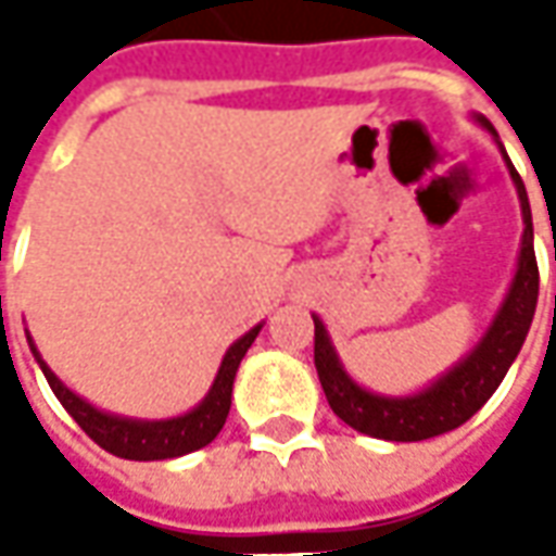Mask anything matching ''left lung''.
Returning <instances> with one entry per match:
<instances>
[{
    "label": "left lung",
    "instance_id": "left-lung-1",
    "mask_svg": "<svg viewBox=\"0 0 556 556\" xmlns=\"http://www.w3.org/2000/svg\"><path fill=\"white\" fill-rule=\"evenodd\" d=\"M477 123L485 126L498 141L495 126L482 114H477ZM498 148H502V141H498ZM504 161L510 169V179L517 185V198H520V210H523V247H520L517 275L510 281L502 309L492 318L480 343L464 355L455 368L442 374L437 383H430L427 390L415 395H380L358 387L353 377L343 371L321 318L312 315V321H315V371L321 380V390L328 395L333 415L358 433L390 439V442H420V439L442 437L480 412L489 402V395L498 390L504 374L520 353L529 325H532V315H535V303H539V263H535V247H532V210H529V198H526V185L507 154H504Z\"/></svg>",
    "mask_w": 556,
    "mask_h": 556
}]
</instances>
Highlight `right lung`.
Instances as JSON below:
<instances>
[{
  "label": "right lung",
  "instance_id": "right-lung-1",
  "mask_svg": "<svg viewBox=\"0 0 556 556\" xmlns=\"http://www.w3.org/2000/svg\"><path fill=\"white\" fill-rule=\"evenodd\" d=\"M263 325L250 328V331L235 340L225 353L219 374L210 387V393L203 395V402L198 408H191L182 417H169V420H136V417H119L108 415V412H98L96 405H89L86 399H79L74 390H67L54 371L39 358L36 346L30 340V350L39 362V368L46 374L52 393L58 395V402L67 408V415L74 417L76 424L86 430V437L96 439L98 445L111 455L126 460H163V458H179L188 452H198L203 445H210L213 439L219 437L228 408H231V387H235V374L241 358L250 350V343L256 340Z\"/></svg>",
  "mask_w": 556,
  "mask_h": 556
}]
</instances>
